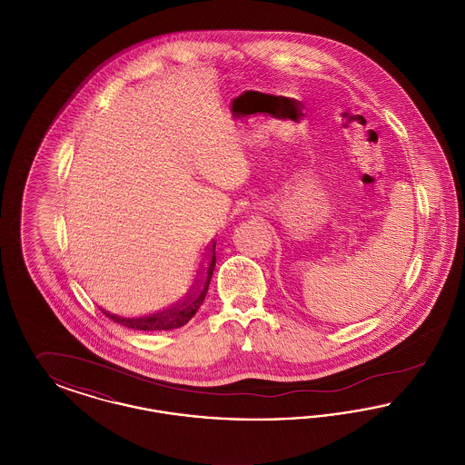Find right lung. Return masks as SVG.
Here are the masks:
<instances>
[{
  "label": "right lung",
  "mask_w": 465,
  "mask_h": 465,
  "mask_svg": "<svg viewBox=\"0 0 465 465\" xmlns=\"http://www.w3.org/2000/svg\"><path fill=\"white\" fill-rule=\"evenodd\" d=\"M216 266V242L207 247V252L199 265L195 277L190 281V284L183 289L177 296H174L169 303H165L162 309L150 312L146 315H118L108 310L101 309V312L110 317L113 322H118L125 328L137 330V331H163V330H176L184 326L200 309V305L205 300L209 282L213 277Z\"/></svg>",
  "instance_id": "add662e5"
}]
</instances>
